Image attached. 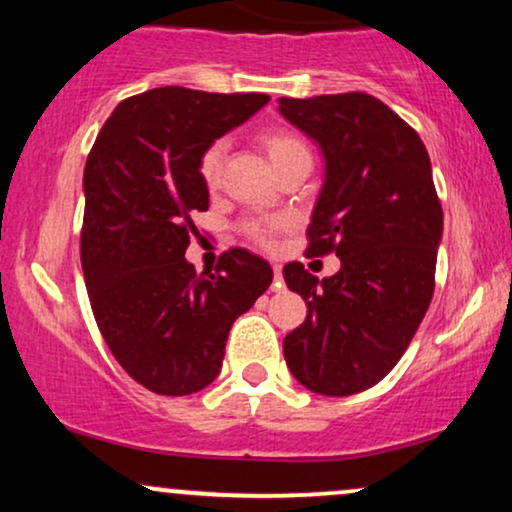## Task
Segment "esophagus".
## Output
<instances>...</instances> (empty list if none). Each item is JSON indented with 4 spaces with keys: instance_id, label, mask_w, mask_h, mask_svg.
Returning <instances> with one entry per match:
<instances>
[{
    "instance_id": "1",
    "label": "esophagus",
    "mask_w": 512,
    "mask_h": 512,
    "mask_svg": "<svg viewBox=\"0 0 512 512\" xmlns=\"http://www.w3.org/2000/svg\"><path fill=\"white\" fill-rule=\"evenodd\" d=\"M284 289V276H281V267L274 264V281H272V291H281Z\"/></svg>"
}]
</instances>
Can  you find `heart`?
Listing matches in <instances>:
<instances>
[{
    "label": "heart",
    "mask_w": 512,
    "mask_h": 512,
    "mask_svg": "<svg viewBox=\"0 0 512 512\" xmlns=\"http://www.w3.org/2000/svg\"><path fill=\"white\" fill-rule=\"evenodd\" d=\"M260 146L264 149V154H267L269 163H272L276 170L284 168L286 163L296 161V158L310 156L308 144L303 142L301 134L293 132L289 127H267L264 132H260ZM221 166H223V144L216 142L202 151V156H199V163H197L199 178H202V182L209 187V190H214V187L219 185ZM284 223H286L284 219L250 221L248 226H245V231H248V236L252 240H257V243L272 245L274 233L281 231Z\"/></svg>",
    "instance_id": "obj_1"
}]
</instances>
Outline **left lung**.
I'll list each match as a JSON object with an SVG mask.
<instances>
[{"label":"left lung","mask_w":512,"mask_h":512,"mask_svg":"<svg viewBox=\"0 0 512 512\" xmlns=\"http://www.w3.org/2000/svg\"><path fill=\"white\" fill-rule=\"evenodd\" d=\"M279 113L325 156L308 252L342 260L325 279L301 262L284 267L286 286L308 305L284 339L286 366L317 395H356L395 368L431 305L443 236L431 158L368 93L279 98Z\"/></svg>","instance_id":"left-lung-1"}]
</instances>
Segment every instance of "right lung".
<instances>
[{"label": "right lung", "instance_id": "add662e5", "mask_svg": "<svg viewBox=\"0 0 512 512\" xmlns=\"http://www.w3.org/2000/svg\"><path fill=\"white\" fill-rule=\"evenodd\" d=\"M267 103V93L154 88L117 105L86 158L81 267L93 317L117 363L156 395L204 390L236 317L272 284L269 262L243 248L223 252L214 274L185 260L190 214L209 209L199 156Z\"/></svg>", "mask_w": 512, "mask_h": 512}]
</instances>
